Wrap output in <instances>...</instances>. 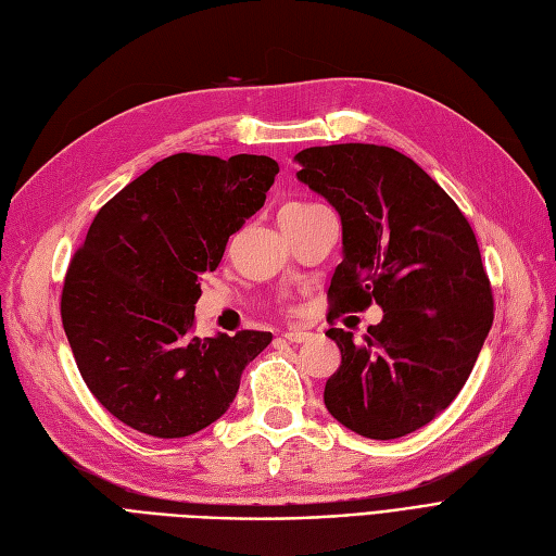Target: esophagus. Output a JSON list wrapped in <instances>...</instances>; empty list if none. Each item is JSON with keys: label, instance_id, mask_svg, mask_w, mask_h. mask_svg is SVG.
<instances>
[{"label": "esophagus", "instance_id": "esophagus-1", "mask_svg": "<svg viewBox=\"0 0 556 556\" xmlns=\"http://www.w3.org/2000/svg\"><path fill=\"white\" fill-rule=\"evenodd\" d=\"M308 337H311V332H304V329H288V332H282V339L290 343H302Z\"/></svg>", "mask_w": 556, "mask_h": 556}]
</instances>
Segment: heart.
<instances>
[{"mask_svg":"<svg viewBox=\"0 0 556 556\" xmlns=\"http://www.w3.org/2000/svg\"><path fill=\"white\" fill-rule=\"evenodd\" d=\"M315 207H320V203L290 201V203H285V205L280 207V213H285V215H302V213H308V210H315Z\"/></svg>","mask_w":556,"mask_h":556,"instance_id":"obj_1","label":"heart"}]
</instances>
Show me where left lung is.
<instances>
[{
    "label": "left lung",
    "instance_id": "1",
    "mask_svg": "<svg viewBox=\"0 0 556 556\" xmlns=\"http://www.w3.org/2000/svg\"><path fill=\"white\" fill-rule=\"evenodd\" d=\"M296 161V177L337 207L343 227L325 332L341 365L325 383V407L363 438H404L456 400L491 329L475 231L454 199L390 147H308ZM371 303L384 320L359 342L333 327Z\"/></svg>",
    "mask_w": 556,
    "mask_h": 556
}]
</instances>
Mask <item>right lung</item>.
Here are the masks:
<instances>
[{"mask_svg": "<svg viewBox=\"0 0 556 556\" xmlns=\"http://www.w3.org/2000/svg\"><path fill=\"white\" fill-rule=\"evenodd\" d=\"M268 156L173 154L93 217L67 266L60 315L81 379L118 421L187 438L229 409L271 332L193 337L201 278L266 201Z\"/></svg>", "mask_w": 556, "mask_h": 556, "instance_id": "1", "label": "right lung"}]
</instances>
